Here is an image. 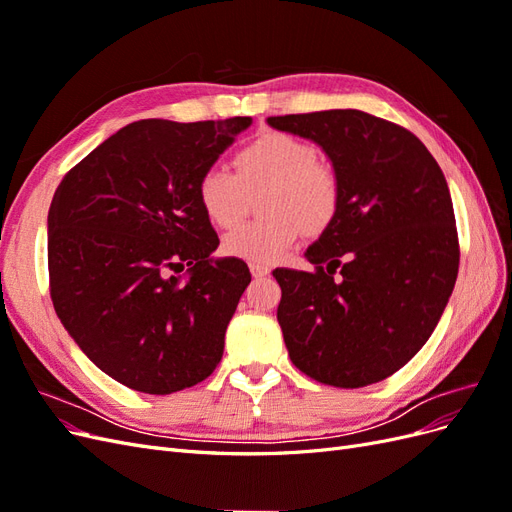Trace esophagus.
Returning a JSON list of instances; mask_svg holds the SVG:
<instances>
[{
    "instance_id": "esophagus-1",
    "label": "esophagus",
    "mask_w": 512,
    "mask_h": 512,
    "mask_svg": "<svg viewBox=\"0 0 512 512\" xmlns=\"http://www.w3.org/2000/svg\"><path fill=\"white\" fill-rule=\"evenodd\" d=\"M250 271L254 277H267L271 273V269L265 265H250Z\"/></svg>"
}]
</instances>
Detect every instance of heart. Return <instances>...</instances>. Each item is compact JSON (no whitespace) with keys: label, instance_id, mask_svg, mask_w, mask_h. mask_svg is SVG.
Segmentation results:
<instances>
[{"label":"heart","instance_id":"heart-1","mask_svg":"<svg viewBox=\"0 0 512 512\" xmlns=\"http://www.w3.org/2000/svg\"><path fill=\"white\" fill-rule=\"evenodd\" d=\"M316 149L286 132H265L237 151V175L213 164L198 177V205L213 226L228 228L243 209V185H267L260 198L265 218L232 228L222 252L250 265H273L299 241L327 230L342 205L333 168L316 162Z\"/></svg>","mask_w":512,"mask_h":512}]
</instances>
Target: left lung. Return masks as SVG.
I'll use <instances>...</instances> for the list:
<instances>
[{"mask_svg": "<svg viewBox=\"0 0 512 512\" xmlns=\"http://www.w3.org/2000/svg\"><path fill=\"white\" fill-rule=\"evenodd\" d=\"M314 141L342 188L335 222L307 247L316 271L275 269L294 367L361 389L425 346L459 271L453 200L438 162L397 123L354 108L269 117Z\"/></svg>", "mask_w": 512, "mask_h": 512, "instance_id": "obj_1", "label": "left lung"}]
</instances>
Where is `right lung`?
<instances>
[{"label":"right lung","mask_w":512,"mask_h":512,"mask_svg":"<svg viewBox=\"0 0 512 512\" xmlns=\"http://www.w3.org/2000/svg\"><path fill=\"white\" fill-rule=\"evenodd\" d=\"M250 126L252 117L134 121L55 190V312L87 359L128 389L177 393L211 376L222 359L226 327L252 275L237 258L211 256L220 239L196 183Z\"/></svg>","instance_id":"obj_1"}]
</instances>
